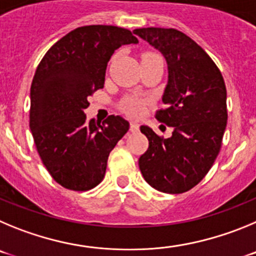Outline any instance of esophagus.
Listing matches in <instances>:
<instances>
[{
  "label": "esophagus",
  "mask_w": 256,
  "mask_h": 256,
  "mask_svg": "<svg viewBox=\"0 0 256 256\" xmlns=\"http://www.w3.org/2000/svg\"><path fill=\"white\" fill-rule=\"evenodd\" d=\"M139 128H140L139 124L131 121V122H130V130L132 131V132H138V131H139Z\"/></svg>",
  "instance_id": "1"
}]
</instances>
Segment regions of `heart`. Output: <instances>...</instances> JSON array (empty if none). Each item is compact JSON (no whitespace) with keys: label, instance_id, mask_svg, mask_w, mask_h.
<instances>
[{"label":"heart","instance_id":"heart-1","mask_svg":"<svg viewBox=\"0 0 256 256\" xmlns=\"http://www.w3.org/2000/svg\"><path fill=\"white\" fill-rule=\"evenodd\" d=\"M144 56H156V54H146ZM125 110L128 112L130 114H134V116H136V114H140L142 112V103L138 100H128L125 106Z\"/></svg>","mask_w":256,"mask_h":256}]
</instances>
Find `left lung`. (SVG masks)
Returning <instances> with one entry per match:
<instances>
[{
  "instance_id": "obj_1",
  "label": "left lung",
  "mask_w": 256,
  "mask_h": 256,
  "mask_svg": "<svg viewBox=\"0 0 256 256\" xmlns=\"http://www.w3.org/2000/svg\"><path fill=\"white\" fill-rule=\"evenodd\" d=\"M134 34L167 62L166 110L156 117L174 128L163 139L149 126H140L149 148L139 158V168L156 190L181 194L204 178L220 153L227 125L224 80L206 50L186 34L164 28H140Z\"/></svg>"
}]
</instances>
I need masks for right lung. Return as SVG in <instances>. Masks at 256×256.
Masks as SVG:
<instances>
[{
	"label": "right lung",
	"mask_w": 256,
	"mask_h": 256,
	"mask_svg": "<svg viewBox=\"0 0 256 256\" xmlns=\"http://www.w3.org/2000/svg\"><path fill=\"white\" fill-rule=\"evenodd\" d=\"M139 40L130 30L89 25L66 34L39 64L30 88V131L43 164L66 188L86 191L104 177L108 156L128 132L121 116L86 120L88 98L104 86L114 50Z\"/></svg>",
	"instance_id": "1"
}]
</instances>
